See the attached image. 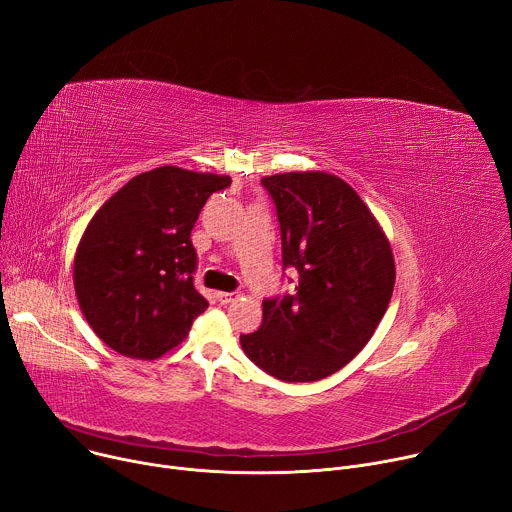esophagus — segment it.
I'll use <instances>...</instances> for the list:
<instances>
[{
	"instance_id": "esophagus-1",
	"label": "esophagus",
	"mask_w": 512,
	"mask_h": 512,
	"mask_svg": "<svg viewBox=\"0 0 512 512\" xmlns=\"http://www.w3.org/2000/svg\"><path fill=\"white\" fill-rule=\"evenodd\" d=\"M216 298H218L220 304H230V302L237 300V294L235 292H218Z\"/></svg>"
}]
</instances>
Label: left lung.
<instances>
[{
	"mask_svg": "<svg viewBox=\"0 0 512 512\" xmlns=\"http://www.w3.org/2000/svg\"><path fill=\"white\" fill-rule=\"evenodd\" d=\"M282 230V263L298 286L263 300L259 331L241 347L269 376L316 382L345 367L376 333L392 298L396 265L376 216L347 181L324 171L261 179Z\"/></svg>",
	"mask_w": 512,
	"mask_h": 512,
	"instance_id": "1",
	"label": "left lung"
}]
</instances>
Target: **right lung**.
Instances as JSON below:
<instances>
[{"label": "right lung", "mask_w": 512, "mask_h": 512, "mask_svg": "<svg viewBox=\"0 0 512 512\" xmlns=\"http://www.w3.org/2000/svg\"><path fill=\"white\" fill-rule=\"evenodd\" d=\"M228 175L165 165L132 177L89 220L73 284L94 333L114 351L157 359L188 337L208 308L194 288L192 228Z\"/></svg>", "instance_id": "right-lung-1"}]
</instances>
